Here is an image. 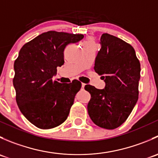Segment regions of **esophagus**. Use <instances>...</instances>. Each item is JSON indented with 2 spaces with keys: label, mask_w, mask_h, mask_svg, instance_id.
Segmentation results:
<instances>
[{
  "label": "esophagus",
  "mask_w": 158,
  "mask_h": 158,
  "mask_svg": "<svg viewBox=\"0 0 158 158\" xmlns=\"http://www.w3.org/2000/svg\"><path fill=\"white\" fill-rule=\"evenodd\" d=\"M85 83H82V88H84V87H85Z\"/></svg>",
  "instance_id": "obj_1"
}]
</instances>
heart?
<instances>
[{"label": "heart", "mask_w": 158, "mask_h": 158, "mask_svg": "<svg viewBox=\"0 0 158 158\" xmlns=\"http://www.w3.org/2000/svg\"><path fill=\"white\" fill-rule=\"evenodd\" d=\"M85 44H94V43H93V41H92V40H88V41H86V42H85Z\"/></svg>", "instance_id": "1"}]
</instances>
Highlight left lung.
I'll use <instances>...</instances> for the list:
<instances>
[{
  "instance_id": "left-lung-1",
  "label": "left lung",
  "mask_w": 158,
  "mask_h": 158,
  "mask_svg": "<svg viewBox=\"0 0 158 158\" xmlns=\"http://www.w3.org/2000/svg\"><path fill=\"white\" fill-rule=\"evenodd\" d=\"M100 44L94 69L106 85H85L91 95L87 109L97 126L110 130L122 125L136 105L141 65L133 47L120 38L103 33Z\"/></svg>"
}]
</instances>
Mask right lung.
I'll list each match as a JSON object with an SVG mask.
<instances>
[{"label": "right lung", "mask_w": 158, "mask_h": 158, "mask_svg": "<svg viewBox=\"0 0 158 158\" xmlns=\"http://www.w3.org/2000/svg\"><path fill=\"white\" fill-rule=\"evenodd\" d=\"M83 37L82 34L48 31L20 49L14 65L16 100L23 116L37 128H55L67 118L82 84L78 80L60 83L52 77L56 68L64 64L65 47Z\"/></svg>", "instance_id": "add662e5"}]
</instances>
